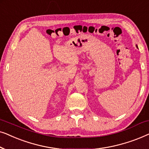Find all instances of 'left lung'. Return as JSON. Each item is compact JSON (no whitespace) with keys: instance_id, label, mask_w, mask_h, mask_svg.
<instances>
[{"instance_id":"8db88e82","label":"left lung","mask_w":149,"mask_h":149,"mask_svg":"<svg viewBox=\"0 0 149 149\" xmlns=\"http://www.w3.org/2000/svg\"><path fill=\"white\" fill-rule=\"evenodd\" d=\"M136 47H138V45H136Z\"/></svg>"}]
</instances>
